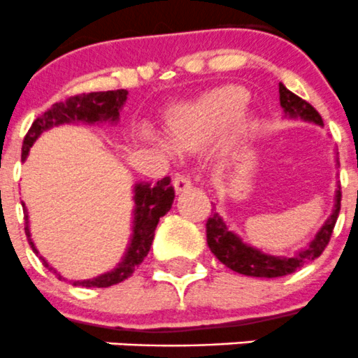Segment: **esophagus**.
I'll return each mask as SVG.
<instances>
[{
  "instance_id": "1",
  "label": "esophagus",
  "mask_w": 358,
  "mask_h": 358,
  "mask_svg": "<svg viewBox=\"0 0 358 358\" xmlns=\"http://www.w3.org/2000/svg\"><path fill=\"white\" fill-rule=\"evenodd\" d=\"M173 185H175V190L178 194L185 192V190H189L190 187H192V180L189 178V176L185 175H176L175 178H173Z\"/></svg>"
}]
</instances>
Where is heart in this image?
<instances>
[{
	"instance_id": "obj_1",
	"label": "heart",
	"mask_w": 358,
	"mask_h": 358,
	"mask_svg": "<svg viewBox=\"0 0 358 358\" xmlns=\"http://www.w3.org/2000/svg\"><path fill=\"white\" fill-rule=\"evenodd\" d=\"M248 92L241 85H222L204 92L192 101L180 103L168 112V131L173 143L182 150H192L210 140L218 129L227 126L229 134L246 129L243 108Z\"/></svg>"
}]
</instances>
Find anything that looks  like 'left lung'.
<instances>
[{
	"label": "left lung",
	"mask_w": 358,
	"mask_h": 358,
	"mask_svg": "<svg viewBox=\"0 0 358 358\" xmlns=\"http://www.w3.org/2000/svg\"><path fill=\"white\" fill-rule=\"evenodd\" d=\"M280 105H282L287 117H292V119L299 117L306 122L324 126L320 113L310 103L290 92L283 83H280ZM339 208H341V189L338 187L334 197V210H332L331 217L325 220V224L315 234V238L308 243L306 248L299 250L292 257L271 255V253H264L262 250L255 248V246L246 245L236 232L229 231V227L217 211L206 222V241L213 255L232 271L245 276H257V278H278V276L290 275L296 269H301L304 264H310L311 260L322 255L332 236Z\"/></svg>",
	"instance_id": "1"
}]
</instances>
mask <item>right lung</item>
Masks as SVG:
<instances>
[{
  "mask_svg": "<svg viewBox=\"0 0 358 358\" xmlns=\"http://www.w3.org/2000/svg\"><path fill=\"white\" fill-rule=\"evenodd\" d=\"M127 99V91L124 89H117V91H106V92H89V94H78L71 96L66 101H59L52 105L43 115L38 117L33 122V126L27 131L26 138L22 143V161H26L29 148L33 147L34 141L38 140L43 131L52 129L61 124H101V122H112L115 124L120 117V110H122L124 103ZM134 211H133V234H131L129 246H127L126 253H124L122 260L113 267L112 271L105 273L101 276H96L91 280H75L71 282L73 285L82 287H98V289H105V287L117 285V283L124 282L129 278L134 273L138 266L143 262L145 257L150 252L152 241H154V232L159 224V218L164 217L175 201V189L171 185V178L164 176L159 180L157 183L141 182L134 185ZM24 208V218H26V236L29 239V245L36 255L40 252L34 246L33 239H31L29 232V218H27L26 204ZM45 266L54 271L59 276V280H64L59 275L55 269L48 266L47 260L40 255Z\"/></svg>",
  "mask_w": 358,
  "mask_h": 358,
  "instance_id": "obj_1",
  "label": "right lung"
}]
</instances>
